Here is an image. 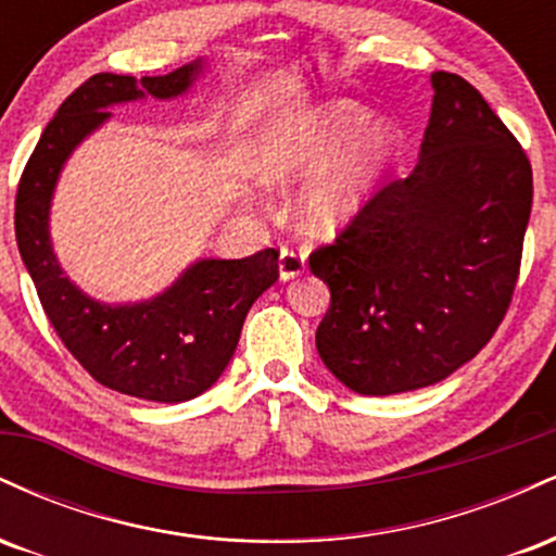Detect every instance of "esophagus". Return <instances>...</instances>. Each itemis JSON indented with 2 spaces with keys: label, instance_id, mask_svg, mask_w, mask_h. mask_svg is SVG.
<instances>
[{
  "label": "esophagus",
  "instance_id": "esophagus-1",
  "mask_svg": "<svg viewBox=\"0 0 556 556\" xmlns=\"http://www.w3.org/2000/svg\"><path fill=\"white\" fill-rule=\"evenodd\" d=\"M277 266H279V279H282V282H290V279H295L305 271V253L285 248V251L279 253Z\"/></svg>",
  "mask_w": 556,
  "mask_h": 556
}]
</instances>
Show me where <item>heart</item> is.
Wrapping results in <instances>:
<instances>
[{
	"label": "heart",
	"mask_w": 556,
	"mask_h": 556,
	"mask_svg": "<svg viewBox=\"0 0 556 556\" xmlns=\"http://www.w3.org/2000/svg\"><path fill=\"white\" fill-rule=\"evenodd\" d=\"M397 149L392 125L331 99L274 114L253 146V172L264 185H287L314 170L295 198V222L311 238H334L371 201Z\"/></svg>",
	"instance_id": "obj_1"
}]
</instances>
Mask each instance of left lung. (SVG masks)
Returning a JSON list of instances; mask_svg holds the SVG:
<instances>
[{
  "label": "left lung",
  "mask_w": 556,
  "mask_h": 556,
  "mask_svg": "<svg viewBox=\"0 0 556 556\" xmlns=\"http://www.w3.org/2000/svg\"><path fill=\"white\" fill-rule=\"evenodd\" d=\"M429 80L416 169L308 258L331 292L318 355L368 397L437 384L476 358L507 314L531 216L533 172L513 132L460 75Z\"/></svg>",
  "instance_id": "left-lung-1"
}]
</instances>
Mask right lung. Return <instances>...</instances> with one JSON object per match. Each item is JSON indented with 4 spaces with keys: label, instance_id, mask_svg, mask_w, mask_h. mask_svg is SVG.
<instances>
[{
    "label": "right lung",
    "instance_id": "obj_1",
    "mask_svg": "<svg viewBox=\"0 0 556 556\" xmlns=\"http://www.w3.org/2000/svg\"><path fill=\"white\" fill-rule=\"evenodd\" d=\"M206 73V60L156 78L99 73L62 101L21 177L15 238L49 321L70 353L99 384L151 402H185L225 374L248 311L277 282L274 248L248 258H198L169 287L136 303H104L62 269L49 219L56 182L73 151L93 136L112 106L169 101Z\"/></svg>",
    "mask_w": 556,
    "mask_h": 556
}]
</instances>
